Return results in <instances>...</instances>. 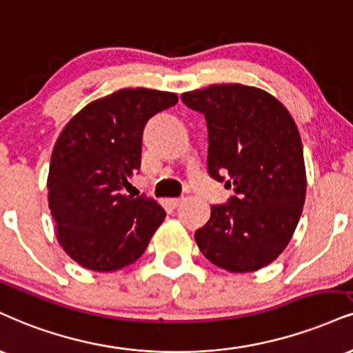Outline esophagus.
Here are the masks:
<instances>
[{"instance_id": "1", "label": "esophagus", "mask_w": 353, "mask_h": 353, "mask_svg": "<svg viewBox=\"0 0 353 353\" xmlns=\"http://www.w3.org/2000/svg\"><path fill=\"white\" fill-rule=\"evenodd\" d=\"M182 202V199H169V205L172 207V209H176V207H179Z\"/></svg>"}]
</instances>
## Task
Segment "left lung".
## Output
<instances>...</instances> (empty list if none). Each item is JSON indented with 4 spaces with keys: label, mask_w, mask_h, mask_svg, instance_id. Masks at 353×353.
Wrapping results in <instances>:
<instances>
[{
    "label": "left lung",
    "mask_w": 353,
    "mask_h": 353,
    "mask_svg": "<svg viewBox=\"0 0 353 353\" xmlns=\"http://www.w3.org/2000/svg\"><path fill=\"white\" fill-rule=\"evenodd\" d=\"M181 99L205 117L210 177L233 190L195 232L199 250L230 273L260 270L290 243L304 207L298 126L281 101L248 85H210Z\"/></svg>",
    "instance_id": "8db88e82"
}]
</instances>
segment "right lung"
<instances>
[{"label": "right lung", "instance_id": "obj_1", "mask_svg": "<svg viewBox=\"0 0 353 353\" xmlns=\"http://www.w3.org/2000/svg\"><path fill=\"white\" fill-rule=\"evenodd\" d=\"M177 103L171 92L121 88L80 110L50 158L49 209L57 240L92 271H117L144 253L165 212L146 195L121 194L141 165L148 120Z\"/></svg>", "mask_w": 353, "mask_h": 353}]
</instances>
